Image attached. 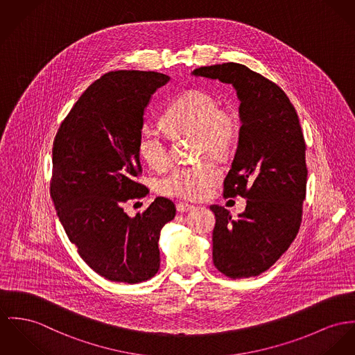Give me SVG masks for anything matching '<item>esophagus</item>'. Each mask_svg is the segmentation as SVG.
<instances>
[{
    "label": "esophagus",
    "instance_id": "esophagus-1",
    "mask_svg": "<svg viewBox=\"0 0 355 355\" xmlns=\"http://www.w3.org/2000/svg\"><path fill=\"white\" fill-rule=\"evenodd\" d=\"M175 208H177V212H180V214H187V212H189V211L193 209V205L187 204V202H178Z\"/></svg>",
    "mask_w": 355,
    "mask_h": 355
}]
</instances>
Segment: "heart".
I'll list each match as a JSON object with an SVG mask.
<instances>
[{"instance_id":"obj_1","label":"heart","mask_w":355,"mask_h":355,"mask_svg":"<svg viewBox=\"0 0 355 355\" xmlns=\"http://www.w3.org/2000/svg\"><path fill=\"white\" fill-rule=\"evenodd\" d=\"M166 127L173 134H196V153L224 155L239 137V117L232 110L218 108L214 96L202 90H188L175 98L162 116ZM137 154L154 168L170 164L167 140L158 130L143 125L137 143ZM220 170L211 159L175 167L161 181L166 196L184 200L205 197L218 182Z\"/></svg>"}]
</instances>
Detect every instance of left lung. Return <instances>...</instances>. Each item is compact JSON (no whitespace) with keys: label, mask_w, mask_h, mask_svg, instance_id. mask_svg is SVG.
Masks as SVG:
<instances>
[{"label":"left lung","mask_w":355,"mask_h":355,"mask_svg":"<svg viewBox=\"0 0 355 355\" xmlns=\"http://www.w3.org/2000/svg\"><path fill=\"white\" fill-rule=\"evenodd\" d=\"M196 77L231 83L241 101L238 148L224 180V197L247 198L232 218L211 205L214 263L230 278L266 272L295 241L306 191L305 141L299 116L284 90L241 63L193 70Z\"/></svg>","instance_id":"obj_1"}]
</instances>
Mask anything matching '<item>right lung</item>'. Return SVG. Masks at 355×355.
<instances>
[{"label": "right lung", "mask_w": 355, "mask_h": 355, "mask_svg": "<svg viewBox=\"0 0 355 355\" xmlns=\"http://www.w3.org/2000/svg\"><path fill=\"white\" fill-rule=\"evenodd\" d=\"M168 81L155 71L107 73L82 93L55 137L58 218L82 259L113 282L137 284L157 274L161 230L175 216L164 197L135 218L124 212L128 200L148 193L137 182V137L153 94Z\"/></svg>", "instance_id": "right-lung-1"}]
</instances>
